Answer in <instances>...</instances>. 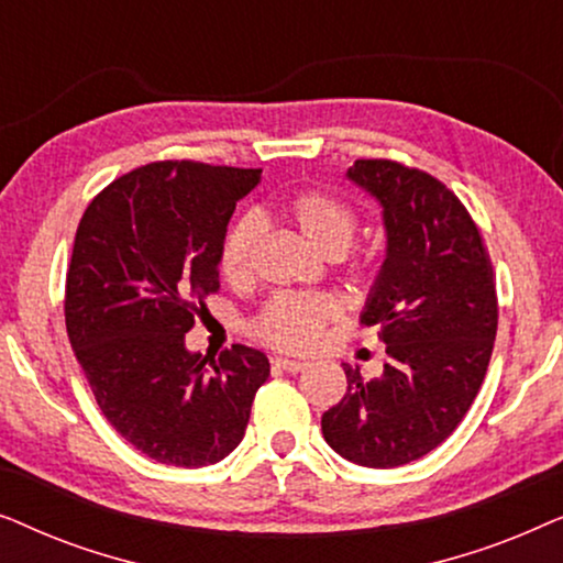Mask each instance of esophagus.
<instances>
[{"mask_svg":"<svg viewBox=\"0 0 563 563\" xmlns=\"http://www.w3.org/2000/svg\"><path fill=\"white\" fill-rule=\"evenodd\" d=\"M272 364L276 368H282V372H287V374H299L302 368H307L305 361H291V358H274Z\"/></svg>","mask_w":563,"mask_h":563,"instance_id":"34e87169","label":"esophagus"}]
</instances>
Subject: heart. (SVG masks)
I'll use <instances>...</instances> for the list:
<instances>
[{"instance_id":"b5f03b06","label":"heart","mask_w":563,"mask_h":563,"mask_svg":"<svg viewBox=\"0 0 563 563\" xmlns=\"http://www.w3.org/2000/svg\"><path fill=\"white\" fill-rule=\"evenodd\" d=\"M289 218L310 238L314 249L341 256L356 235L358 218L349 202L322 189H305L289 197ZM261 235V220L245 212L225 230L220 243V274L230 284H245L253 274V251ZM341 305L325 291H279L261 307L253 320V335L279 351H310L320 341L322 328L338 318Z\"/></svg>"}]
</instances>
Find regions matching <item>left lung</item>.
I'll return each mask as SVG.
<instances>
[{
	"label": "left lung",
	"mask_w": 563,
	"mask_h": 563,
	"mask_svg": "<svg viewBox=\"0 0 563 563\" xmlns=\"http://www.w3.org/2000/svg\"><path fill=\"white\" fill-rule=\"evenodd\" d=\"M349 179L384 207L387 258L361 325L379 330L389 361L368 382L343 366L349 389L322 435L353 464L395 468L441 445L472 407L495 349V272L472 214L435 176L358 158Z\"/></svg>",
	"instance_id": "1"
}]
</instances>
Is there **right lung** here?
Returning a JSON list of instances; mask_svg holds the SVG:
<instances>
[{
    "label": "right lung",
    "instance_id": "1",
    "mask_svg": "<svg viewBox=\"0 0 563 563\" xmlns=\"http://www.w3.org/2000/svg\"><path fill=\"white\" fill-rule=\"evenodd\" d=\"M261 168L153 161L99 191L76 228L66 333L107 422L145 456L210 466L243 441L268 358L235 343L218 361L184 335L220 289L235 202Z\"/></svg>",
    "mask_w": 563,
    "mask_h": 563
}]
</instances>
